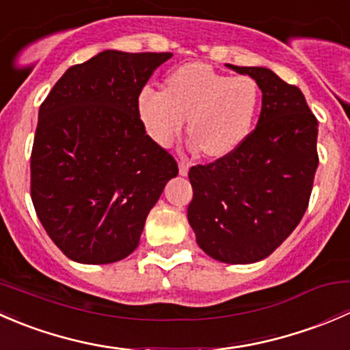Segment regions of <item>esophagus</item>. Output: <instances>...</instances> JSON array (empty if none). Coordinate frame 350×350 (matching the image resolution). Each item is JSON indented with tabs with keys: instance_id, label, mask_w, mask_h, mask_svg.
<instances>
[{
	"instance_id": "34e87169",
	"label": "esophagus",
	"mask_w": 350,
	"mask_h": 350,
	"mask_svg": "<svg viewBox=\"0 0 350 350\" xmlns=\"http://www.w3.org/2000/svg\"><path fill=\"white\" fill-rule=\"evenodd\" d=\"M189 167H191V164H189V162L181 161V162H179V174H181V176H188Z\"/></svg>"
}]
</instances>
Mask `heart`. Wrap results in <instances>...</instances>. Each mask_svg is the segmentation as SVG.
<instances>
[{"instance_id":"obj_1","label":"heart","mask_w":350,"mask_h":350,"mask_svg":"<svg viewBox=\"0 0 350 350\" xmlns=\"http://www.w3.org/2000/svg\"><path fill=\"white\" fill-rule=\"evenodd\" d=\"M260 91L249 76L232 77L203 62L169 74L165 91L146 86L139 94V115L159 146H171L188 118L189 137L210 157L234 152L256 122Z\"/></svg>"}]
</instances>
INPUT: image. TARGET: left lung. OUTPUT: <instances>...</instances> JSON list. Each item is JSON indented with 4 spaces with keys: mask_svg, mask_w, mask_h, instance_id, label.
Instances as JSON below:
<instances>
[{
    "mask_svg": "<svg viewBox=\"0 0 350 350\" xmlns=\"http://www.w3.org/2000/svg\"><path fill=\"white\" fill-rule=\"evenodd\" d=\"M262 91L252 133L234 152L189 169L188 221L198 245L227 264L266 259L308 206L319 154V122L296 86L267 67H239Z\"/></svg>",
    "mask_w": 350,
    "mask_h": 350,
    "instance_id": "left-lung-1",
    "label": "left lung"
}]
</instances>
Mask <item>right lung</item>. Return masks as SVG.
<instances>
[{
  "instance_id": "add662e5",
  "label": "right lung",
  "mask_w": 350,
  "mask_h": 350,
  "mask_svg": "<svg viewBox=\"0 0 350 350\" xmlns=\"http://www.w3.org/2000/svg\"><path fill=\"white\" fill-rule=\"evenodd\" d=\"M171 52L103 51L69 67L38 109L31 201L69 259L109 264L139 245L178 164L146 133L139 94Z\"/></svg>"
}]
</instances>
